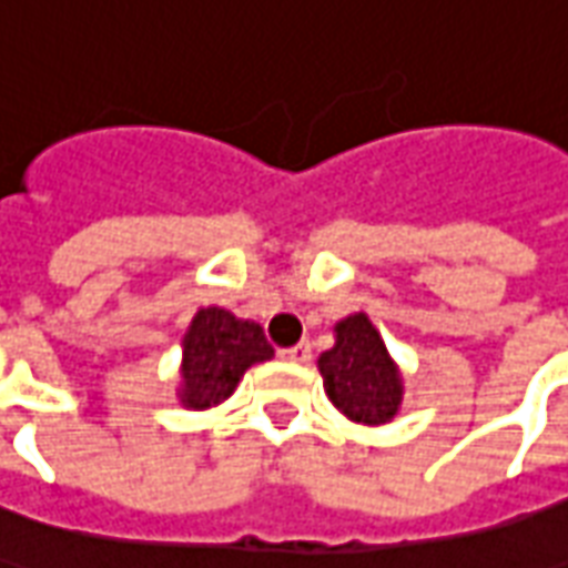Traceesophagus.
<instances>
[{"instance_id":"obj_1","label":"esophagus","mask_w":568,"mask_h":568,"mask_svg":"<svg viewBox=\"0 0 568 568\" xmlns=\"http://www.w3.org/2000/svg\"><path fill=\"white\" fill-rule=\"evenodd\" d=\"M310 355H313V348H310V343H306V339L292 348H280V358L295 361V364H306V361H310Z\"/></svg>"}]
</instances>
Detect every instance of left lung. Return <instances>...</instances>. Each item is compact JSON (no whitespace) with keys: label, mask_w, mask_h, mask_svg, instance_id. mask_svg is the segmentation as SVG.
I'll return each mask as SVG.
<instances>
[{"label":"left lung","mask_w":568,"mask_h":568,"mask_svg":"<svg viewBox=\"0 0 568 568\" xmlns=\"http://www.w3.org/2000/svg\"><path fill=\"white\" fill-rule=\"evenodd\" d=\"M334 331L337 346L318 358L331 403L358 424L390 422L400 406L403 388L379 331L364 313L343 318Z\"/></svg>","instance_id":"1"}]
</instances>
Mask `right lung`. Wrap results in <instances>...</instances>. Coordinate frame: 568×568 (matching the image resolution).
Returning a JSON list of instances; mask_svg holds the SVG:
<instances>
[{"label": "right lung", "mask_w": 568, "mask_h": 568, "mask_svg": "<svg viewBox=\"0 0 568 568\" xmlns=\"http://www.w3.org/2000/svg\"><path fill=\"white\" fill-rule=\"evenodd\" d=\"M273 358L262 325L243 322L220 306L199 310L183 339V394L189 409H207L229 397L246 367Z\"/></svg>", "instance_id": "right-lung-1"}]
</instances>
